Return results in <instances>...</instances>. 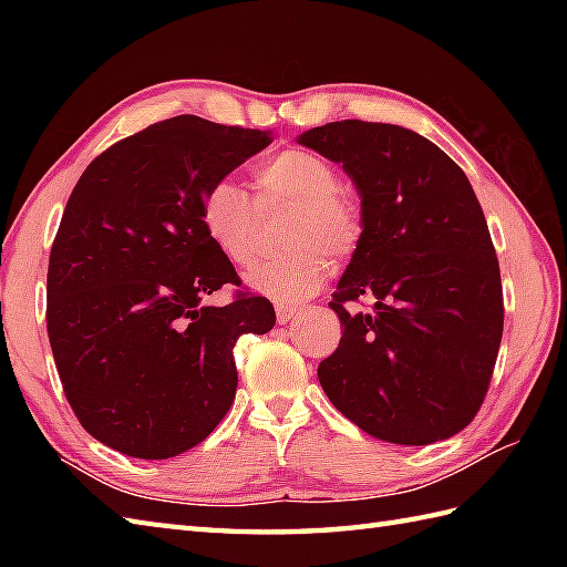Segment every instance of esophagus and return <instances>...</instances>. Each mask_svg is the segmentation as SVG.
<instances>
[{"mask_svg":"<svg viewBox=\"0 0 567 567\" xmlns=\"http://www.w3.org/2000/svg\"><path fill=\"white\" fill-rule=\"evenodd\" d=\"M305 307H287V305H277L275 315H277V323H287L292 321L297 315H302Z\"/></svg>","mask_w":567,"mask_h":567,"instance_id":"obj_1","label":"esophagus"}]
</instances>
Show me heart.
<instances>
[{
	"label": "heart",
	"instance_id": "1",
	"mask_svg": "<svg viewBox=\"0 0 567 567\" xmlns=\"http://www.w3.org/2000/svg\"><path fill=\"white\" fill-rule=\"evenodd\" d=\"M260 199L292 204L282 226V256L250 265L246 285L265 297L290 302L311 295L329 270L327 252L348 258L363 238V212L351 189L339 185L331 161L309 148H285L258 165ZM204 236L236 265L252 252L256 209L248 192L234 179L219 177L199 199Z\"/></svg>",
	"mask_w": 567,
	"mask_h": 567
}]
</instances>
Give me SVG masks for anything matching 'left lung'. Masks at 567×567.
Here are the masks:
<instances>
[{"mask_svg":"<svg viewBox=\"0 0 567 567\" xmlns=\"http://www.w3.org/2000/svg\"><path fill=\"white\" fill-rule=\"evenodd\" d=\"M299 146L353 179L363 238L336 287L343 336L321 360L331 404L370 436L429 445L483 404L502 341L499 262L465 173L416 131L358 118L309 128ZM368 293L372 316H348Z\"/></svg>","mask_w":567,"mask_h":567,"instance_id":"8db88e82","label":"left lung"}]
</instances>
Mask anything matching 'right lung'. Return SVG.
I'll list each match as a JSON object with an SVG mask.
<instances>
[{
    "instance_id": "add662e5",
    "label": "right lung",
    "mask_w": 567,
    "mask_h": 567,
    "mask_svg": "<svg viewBox=\"0 0 567 567\" xmlns=\"http://www.w3.org/2000/svg\"><path fill=\"white\" fill-rule=\"evenodd\" d=\"M272 131L175 116L97 155L68 199L48 262V339L72 412L110 449L165 461L195 449L234 404V346L275 309L238 285L199 224L214 179L270 146Z\"/></svg>"
}]
</instances>
